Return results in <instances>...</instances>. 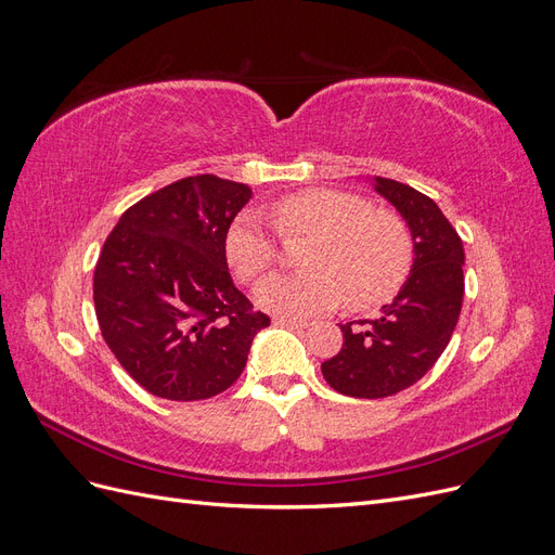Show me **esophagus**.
Segmentation results:
<instances>
[{
    "label": "esophagus",
    "instance_id": "esophagus-1",
    "mask_svg": "<svg viewBox=\"0 0 555 555\" xmlns=\"http://www.w3.org/2000/svg\"><path fill=\"white\" fill-rule=\"evenodd\" d=\"M278 326H289V328H308L306 319H287V317H278L275 319Z\"/></svg>",
    "mask_w": 555,
    "mask_h": 555
}]
</instances>
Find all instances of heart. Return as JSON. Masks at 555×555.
Masks as SVG:
<instances>
[{
	"mask_svg": "<svg viewBox=\"0 0 555 555\" xmlns=\"http://www.w3.org/2000/svg\"><path fill=\"white\" fill-rule=\"evenodd\" d=\"M284 238L306 233L300 266L306 273L273 275L257 284V306L284 317H310L347 304L351 310L375 308L405 282L412 266V238L391 210L367 208L357 194L314 188L284 196L273 208ZM224 255L243 282L257 280L273 266L278 245L261 217L251 210L231 222Z\"/></svg>",
	"mask_w": 555,
	"mask_h": 555,
	"instance_id": "heart-1",
	"label": "heart"
}]
</instances>
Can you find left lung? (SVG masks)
I'll return each mask as SVG.
<instances>
[{
    "mask_svg": "<svg viewBox=\"0 0 555 555\" xmlns=\"http://www.w3.org/2000/svg\"><path fill=\"white\" fill-rule=\"evenodd\" d=\"M365 182L405 220L414 259L375 319L340 324L343 349L322 363V373L343 396L386 398L422 379L449 345L463 306L465 251L433 198L389 178Z\"/></svg>",
    "mask_w": 555,
    "mask_h": 555,
    "instance_id": "1",
    "label": "left lung"
}]
</instances>
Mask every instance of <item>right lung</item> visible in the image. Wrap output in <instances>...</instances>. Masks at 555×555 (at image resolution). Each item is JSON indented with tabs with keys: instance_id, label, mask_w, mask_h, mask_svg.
I'll use <instances>...</instances> for the list:
<instances>
[{
	"instance_id": "right-lung-1",
	"label": "right lung",
	"mask_w": 555,
	"mask_h": 555,
	"mask_svg": "<svg viewBox=\"0 0 555 555\" xmlns=\"http://www.w3.org/2000/svg\"><path fill=\"white\" fill-rule=\"evenodd\" d=\"M249 198L243 182L182 178L133 204L104 243L94 268L99 328L153 396L188 402L227 391L271 324L233 284L224 255Z\"/></svg>"
}]
</instances>
